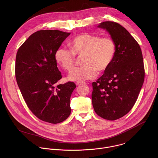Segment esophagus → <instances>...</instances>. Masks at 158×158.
Instances as JSON below:
<instances>
[{
	"label": "esophagus",
	"instance_id": "esophagus-1",
	"mask_svg": "<svg viewBox=\"0 0 158 158\" xmlns=\"http://www.w3.org/2000/svg\"><path fill=\"white\" fill-rule=\"evenodd\" d=\"M82 84H84V83H83V82H76V84L77 86H78V85H81Z\"/></svg>",
	"mask_w": 158,
	"mask_h": 158
}]
</instances>
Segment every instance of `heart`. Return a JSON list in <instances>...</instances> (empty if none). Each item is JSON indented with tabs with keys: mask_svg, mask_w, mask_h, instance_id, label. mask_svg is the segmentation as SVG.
Instances as JSON below:
<instances>
[{
	"mask_svg": "<svg viewBox=\"0 0 158 158\" xmlns=\"http://www.w3.org/2000/svg\"><path fill=\"white\" fill-rule=\"evenodd\" d=\"M68 46L71 51L60 48L54 54L59 65L65 71H71L74 65L75 56H82V67L74 68L69 74V80L81 82L94 79L99 73L106 71L114 59L116 46L110 37L82 33L72 39Z\"/></svg>",
	"mask_w": 158,
	"mask_h": 158,
	"instance_id": "obj_1",
	"label": "heart"
}]
</instances>
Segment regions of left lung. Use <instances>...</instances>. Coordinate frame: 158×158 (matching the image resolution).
Returning a JSON list of instances; mask_svg holds the SVG:
<instances>
[{
    "label": "left lung",
    "instance_id": "left-lung-1",
    "mask_svg": "<svg viewBox=\"0 0 158 158\" xmlns=\"http://www.w3.org/2000/svg\"><path fill=\"white\" fill-rule=\"evenodd\" d=\"M98 27L110 34L116 52L109 68L93 82V106L98 116L114 121L127 114L138 99L144 79L143 54L137 41L118 23L106 21Z\"/></svg>",
    "mask_w": 158,
    "mask_h": 158
}]
</instances>
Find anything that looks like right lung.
I'll return each mask as SVG.
<instances>
[{"label":"right lung","mask_w":158,"mask_h":158,"mask_svg":"<svg viewBox=\"0 0 158 158\" xmlns=\"http://www.w3.org/2000/svg\"><path fill=\"white\" fill-rule=\"evenodd\" d=\"M58 30H41L31 35L19 48L15 77L28 107L39 119L60 123L71 114L73 82L57 85L62 78L54 54L70 35Z\"/></svg>","instance_id":"obj_1"}]
</instances>
